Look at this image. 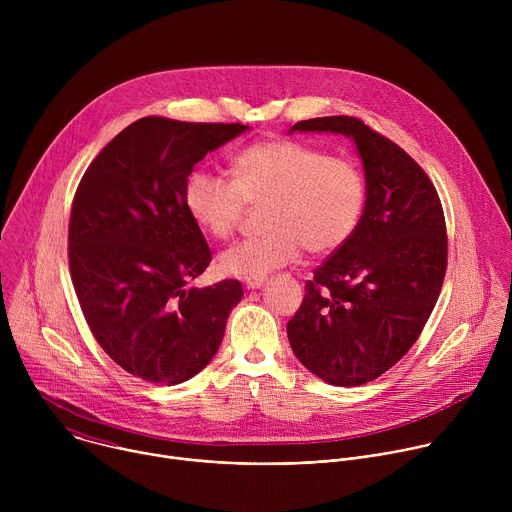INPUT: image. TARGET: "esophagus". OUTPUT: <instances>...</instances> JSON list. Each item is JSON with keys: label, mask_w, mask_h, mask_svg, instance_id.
<instances>
[{"label": "esophagus", "mask_w": 512, "mask_h": 512, "mask_svg": "<svg viewBox=\"0 0 512 512\" xmlns=\"http://www.w3.org/2000/svg\"><path fill=\"white\" fill-rule=\"evenodd\" d=\"M245 283H247V287H251V289H259V287L265 283V275H261V277H247Z\"/></svg>", "instance_id": "obj_1"}]
</instances>
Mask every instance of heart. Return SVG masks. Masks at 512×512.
<instances>
[{"label":"heart","mask_w":512,"mask_h":512,"mask_svg":"<svg viewBox=\"0 0 512 512\" xmlns=\"http://www.w3.org/2000/svg\"><path fill=\"white\" fill-rule=\"evenodd\" d=\"M231 178L196 170L186 178L184 202L210 237L229 239L249 206H265L259 239L241 241L218 257L227 275L261 277L296 261L302 247L324 255L356 231L367 182L348 158L291 139H267L233 158Z\"/></svg>","instance_id":"1"}]
</instances>
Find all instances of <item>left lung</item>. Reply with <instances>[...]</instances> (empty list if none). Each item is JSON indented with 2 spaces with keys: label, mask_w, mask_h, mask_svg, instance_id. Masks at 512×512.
<instances>
[{
  "label": "left lung",
  "mask_w": 512,
  "mask_h": 512,
  "mask_svg": "<svg viewBox=\"0 0 512 512\" xmlns=\"http://www.w3.org/2000/svg\"><path fill=\"white\" fill-rule=\"evenodd\" d=\"M350 137L362 160L367 204L352 237L306 283L287 322L291 350L336 387L381 377L421 334L448 265L440 196L397 143L356 117L300 121L289 129Z\"/></svg>",
  "instance_id": "8db88e82"
}]
</instances>
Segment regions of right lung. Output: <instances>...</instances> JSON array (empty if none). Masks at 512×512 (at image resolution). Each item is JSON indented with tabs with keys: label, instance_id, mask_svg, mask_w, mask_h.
I'll use <instances>...</instances> for the list:
<instances>
[{
	"label": "right lung",
	"instance_id": "1",
	"mask_svg": "<svg viewBox=\"0 0 512 512\" xmlns=\"http://www.w3.org/2000/svg\"><path fill=\"white\" fill-rule=\"evenodd\" d=\"M247 129L143 117L105 145L77 188L68 227L72 285L93 336L133 377L184 383L223 342L243 285L186 287L208 267L210 249L184 186L194 164Z\"/></svg>",
	"mask_w": 512,
	"mask_h": 512
}]
</instances>
